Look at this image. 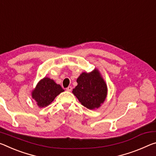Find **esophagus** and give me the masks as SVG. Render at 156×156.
Segmentation results:
<instances>
[{
  "label": "esophagus",
  "mask_w": 156,
  "mask_h": 156,
  "mask_svg": "<svg viewBox=\"0 0 156 156\" xmlns=\"http://www.w3.org/2000/svg\"><path fill=\"white\" fill-rule=\"evenodd\" d=\"M66 90L68 91H71V90H72V87H71V86H69L67 88H66Z\"/></svg>",
  "instance_id": "34e87169"
}]
</instances>
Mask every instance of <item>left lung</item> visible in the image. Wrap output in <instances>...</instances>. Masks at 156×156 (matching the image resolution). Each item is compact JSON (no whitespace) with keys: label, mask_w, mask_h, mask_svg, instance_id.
I'll use <instances>...</instances> for the list:
<instances>
[{"label":"left lung","mask_w":156,"mask_h":156,"mask_svg":"<svg viewBox=\"0 0 156 156\" xmlns=\"http://www.w3.org/2000/svg\"><path fill=\"white\" fill-rule=\"evenodd\" d=\"M78 85L72 93L84 107L90 110L99 108L108 95V86L100 71L83 72L76 80Z\"/></svg>","instance_id":"obj_1"}]
</instances>
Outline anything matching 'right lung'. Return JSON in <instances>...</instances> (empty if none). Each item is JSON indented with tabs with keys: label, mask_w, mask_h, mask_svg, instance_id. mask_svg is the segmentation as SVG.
I'll use <instances>...</instances> for the list:
<instances>
[{
	"label": "right lung",
	"mask_w": 156,
	"mask_h": 156,
	"mask_svg": "<svg viewBox=\"0 0 156 156\" xmlns=\"http://www.w3.org/2000/svg\"><path fill=\"white\" fill-rule=\"evenodd\" d=\"M64 91L61 86L53 79L44 77L37 84L36 87L32 91L31 95L38 107L41 108L51 104L56 96Z\"/></svg>",
	"instance_id": "1"
}]
</instances>
